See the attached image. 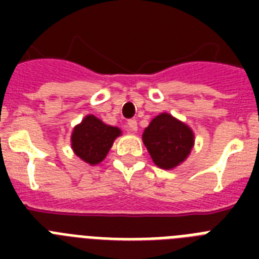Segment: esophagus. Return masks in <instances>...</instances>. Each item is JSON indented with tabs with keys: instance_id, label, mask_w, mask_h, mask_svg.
Segmentation results:
<instances>
[{
	"instance_id": "34e87169",
	"label": "esophagus",
	"mask_w": 259,
	"mask_h": 259,
	"mask_svg": "<svg viewBox=\"0 0 259 259\" xmlns=\"http://www.w3.org/2000/svg\"><path fill=\"white\" fill-rule=\"evenodd\" d=\"M127 129H129L130 132L136 133V132H137V129H138L137 121H136V119H129V121H127Z\"/></svg>"
}]
</instances>
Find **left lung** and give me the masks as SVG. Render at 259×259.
<instances>
[{"label": "left lung", "instance_id": "8db88e82", "mask_svg": "<svg viewBox=\"0 0 259 259\" xmlns=\"http://www.w3.org/2000/svg\"><path fill=\"white\" fill-rule=\"evenodd\" d=\"M142 141L158 168L173 169L191 153L193 132L170 114L161 113L144 130Z\"/></svg>", "mask_w": 259, "mask_h": 259}]
</instances>
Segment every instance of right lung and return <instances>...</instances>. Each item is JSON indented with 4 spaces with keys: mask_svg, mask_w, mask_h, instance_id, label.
<instances>
[{
    "mask_svg": "<svg viewBox=\"0 0 259 259\" xmlns=\"http://www.w3.org/2000/svg\"><path fill=\"white\" fill-rule=\"evenodd\" d=\"M118 136H121L118 127L106 125L99 118L90 114L74 127L71 146L80 160L90 165H97L107 156Z\"/></svg>",
    "mask_w": 259,
    "mask_h": 259,
    "instance_id": "1",
    "label": "right lung"
}]
</instances>
